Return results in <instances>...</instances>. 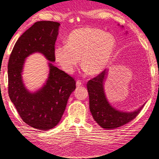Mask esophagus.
Here are the masks:
<instances>
[{"instance_id":"obj_1","label":"esophagus","mask_w":159,"mask_h":159,"mask_svg":"<svg viewBox=\"0 0 159 159\" xmlns=\"http://www.w3.org/2000/svg\"><path fill=\"white\" fill-rule=\"evenodd\" d=\"M82 82L80 81V80H77V81L76 82V86H77V87H80V86H82Z\"/></svg>"}]
</instances>
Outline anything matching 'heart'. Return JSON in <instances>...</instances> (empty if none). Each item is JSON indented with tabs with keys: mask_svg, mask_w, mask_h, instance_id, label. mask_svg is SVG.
Instances as JSON below:
<instances>
[{
	"mask_svg": "<svg viewBox=\"0 0 159 159\" xmlns=\"http://www.w3.org/2000/svg\"><path fill=\"white\" fill-rule=\"evenodd\" d=\"M116 41L110 33L95 27H83L68 36L66 44L54 48L56 62L67 73H72L81 63L92 75L101 73L106 68L115 51Z\"/></svg>",
	"mask_w": 159,
	"mask_h": 159,
	"instance_id": "b5f03b06",
	"label": "heart"
}]
</instances>
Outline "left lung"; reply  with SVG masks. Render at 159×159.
I'll return each mask as SVG.
<instances>
[{
	"instance_id": "1",
	"label": "left lung",
	"mask_w": 159,
	"mask_h": 159,
	"mask_svg": "<svg viewBox=\"0 0 159 159\" xmlns=\"http://www.w3.org/2000/svg\"><path fill=\"white\" fill-rule=\"evenodd\" d=\"M108 71L104 70L96 77L87 82L89 97V109L94 120L104 129H115L132 120L144 105L132 112H123L113 108L106 98L104 92L105 82Z\"/></svg>"
}]
</instances>
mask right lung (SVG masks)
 <instances>
[{
    "instance_id": "add662e5",
    "label": "right lung",
    "mask_w": 159,
    "mask_h": 159,
    "mask_svg": "<svg viewBox=\"0 0 159 159\" xmlns=\"http://www.w3.org/2000/svg\"><path fill=\"white\" fill-rule=\"evenodd\" d=\"M59 27L60 23L52 21L35 22L17 39L7 65L10 100L22 120L39 130H48L58 124L76 82L50 62L46 84L31 93L23 83L21 72L25 58L34 52L43 54L51 62L56 61L54 48Z\"/></svg>"
}]
</instances>
